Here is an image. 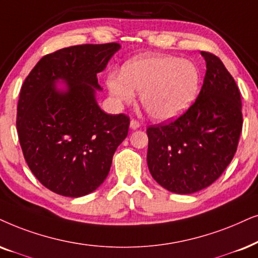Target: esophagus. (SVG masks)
<instances>
[{"label":"esophagus","mask_w":258,"mask_h":258,"mask_svg":"<svg viewBox=\"0 0 258 258\" xmlns=\"http://www.w3.org/2000/svg\"><path fill=\"white\" fill-rule=\"evenodd\" d=\"M140 126H141V124H140V123L137 122L136 119H132V121H130V128H132L133 130L139 129Z\"/></svg>","instance_id":"34e87169"}]
</instances>
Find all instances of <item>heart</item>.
I'll list each match as a JSON object with an SVG mask.
<instances>
[{
  "label": "heart",
  "instance_id": "heart-1",
  "mask_svg": "<svg viewBox=\"0 0 258 258\" xmlns=\"http://www.w3.org/2000/svg\"><path fill=\"white\" fill-rule=\"evenodd\" d=\"M200 71L192 60L172 55H141L129 60L122 72L112 71L106 86L117 106L140 100L154 119L178 118L193 104L200 89Z\"/></svg>",
  "mask_w": 258,
  "mask_h": 258
}]
</instances>
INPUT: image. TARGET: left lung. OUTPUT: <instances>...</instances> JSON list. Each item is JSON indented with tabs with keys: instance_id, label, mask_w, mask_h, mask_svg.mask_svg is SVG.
<instances>
[{
	"instance_id": "obj_1",
	"label": "left lung",
	"mask_w": 258,
	"mask_h": 258,
	"mask_svg": "<svg viewBox=\"0 0 258 258\" xmlns=\"http://www.w3.org/2000/svg\"><path fill=\"white\" fill-rule=\"evenodd\" d=\"M206 73L198 98L178 119L147 129L149 172L160 186L190 195L212 185L235 155L242 133V102L218 56L200 52Z\"/></svg>"
}]
</instances>
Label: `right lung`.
Segmentation results:
<instances>
[{"instance_id":"right-lung-1","label":"right lung","mask_w":258,"mask_h":258,"mask_svg":"<svg viewBox=\"0 0 258 258\" xmlns=\"http://www.w3.org/2000/svg\"><path fill=\"white\" fill-rule=\"evenodd\" d=\"M119 43L79 45L45 55L20 92L16 128L23 156L46 188L63 197L90 195L104 182L129 117L99 108L98 73Z\"/></svg>"}]
</instances>
